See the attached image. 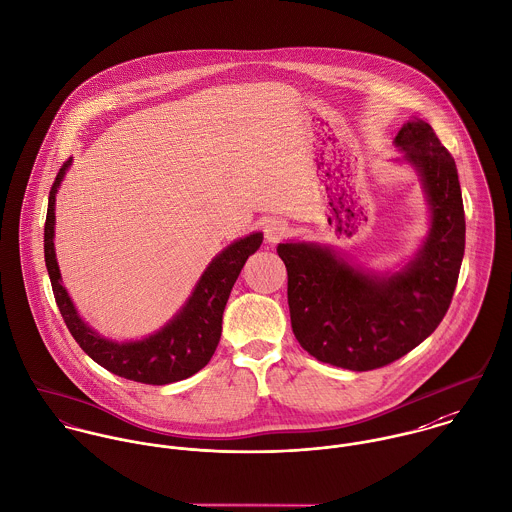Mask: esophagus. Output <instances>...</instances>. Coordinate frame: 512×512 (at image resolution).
<instances>
[{"instance_id":"esophagus-1","label":"esophagus","mask_w":512,"mask_h":512,"mask_svg":"<svg viewBox=\"0 0 512 512\" xmlns=\"http://www.w3.org/2000/svg\"><path fill=\"white\" fill-rule=\"evenodd\" d=\"M263 231H265V239L269 243H279L283 237H287L289 225L285 221H281V219H271V221L265 223Z\"/></svg>"}]
</instances>
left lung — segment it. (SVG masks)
Returning a JSON list of instances; mask_svg holds the SVG:
<instances>
[{
  "label": "left lung",
  "mask_w": 512,
  "mask_h": 512,
  "mask_svg": "<svg viewBox=\"0 0 512 512\" xmlns=\"http://www.w3.org/2000/svg\"><path fill=\"white\" fill-rule=\"evenodd\" d=\"M398 162L419 174L431 211L417 255L396 273L352 265L328 245L279 243L289 275L291 324L310 356L368 372L421 344L451 305L465 253V211L457 166L433 128L408 120L394 138Z\"/></svg>",
  "instance_id": "1"
}]
</instances>
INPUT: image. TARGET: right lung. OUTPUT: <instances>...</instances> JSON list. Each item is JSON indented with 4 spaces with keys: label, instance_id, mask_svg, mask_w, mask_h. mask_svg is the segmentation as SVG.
I'll return each instance as SVG.
<instances>
[{
    "label": "right lung",
    "instance_id": "1",
    "mask_svg": "<svg viewBox=\"0 0 512 512\" xmlns=\"http://www.w3.org/2000/svg\"><path fill=\"white\" fill-rule=\"evenodd\" d=\"M71 164L73 160L69 158L53 182L45 219V265L57 307L63 314L69 332L97 364L120 378L164 386L194 376L211 360L217 348L221 338L223 308L245 261L261 247L263 233L255 231L241 237L215 255L205 267L204 275L184 307L158 332L130 342L108 340L79 316L67 289L61 283V271L55 257V196Z\"/></svg>",
    "mask_w": 512,
    "mask_h": 512
}]
</instances>
